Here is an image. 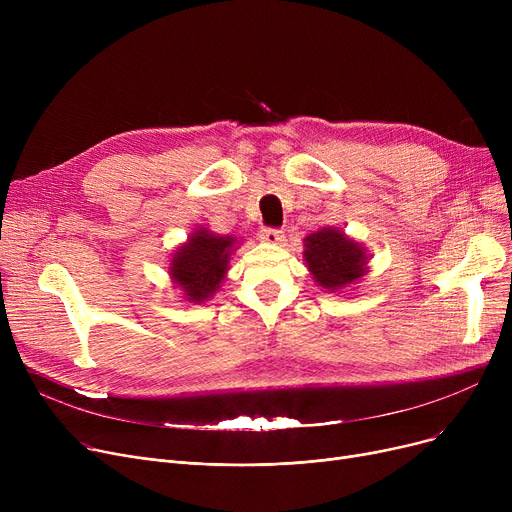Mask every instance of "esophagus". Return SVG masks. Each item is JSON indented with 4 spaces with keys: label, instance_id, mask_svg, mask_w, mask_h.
Segmentation results:
<instances>
[{
    "label": "esophagus",
    "instance_id": "1",
    "mask_svg": "<svg viewBox=\"0 0 512 512\" xmlns=\"http://www.w3.org/2000/svg\"><path fill=\"white\" fill-rule=\"evenodd\" d=\"M259 238L265 242H272V245H278V242L284 240V230L280 228H261Z\"/></svg>",
    "mask_w": 512,
    "mask_h": 512
}]
</instances>
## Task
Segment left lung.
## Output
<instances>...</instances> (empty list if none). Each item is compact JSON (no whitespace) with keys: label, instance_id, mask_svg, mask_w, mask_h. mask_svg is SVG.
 I'll list each match as a JSON object with an SVG mask.
<instances>
[{"label":"left lung","instance_id":"8db88e82","mask_svg":"<svg viewBox=\"0 0 512 512\" xmlns=\"http://www.w3.org/2000/svg\"><path fill=\"white\" fill-rule=\"evenodd\" d=\"M305 242V261L319 286L338 290L363 276L367 255L340 230L324 228L307 236Z\"/></svg>","mask_w":512,"mask_h":512}]
</instances>
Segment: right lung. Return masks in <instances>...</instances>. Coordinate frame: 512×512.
<instances>
[{
  "label": "right lung",
  "mask_w": 512,
  "mask_h": 512,
  "mask_svg": "<svg viewBox=\"0 0 512 512\" xmlns=\"http://www.w3.org/2000/svg\"><path fill=\"white\" fill-rule=\"evenodd\" d=\"M234 245L232 236H215L197 230L191 240L174 253L170 274L184 288L188 301L201 303L220 288L228 270V257Z\"/></svg>",
  "instance_id": "obj_1"
}]
</instances>
